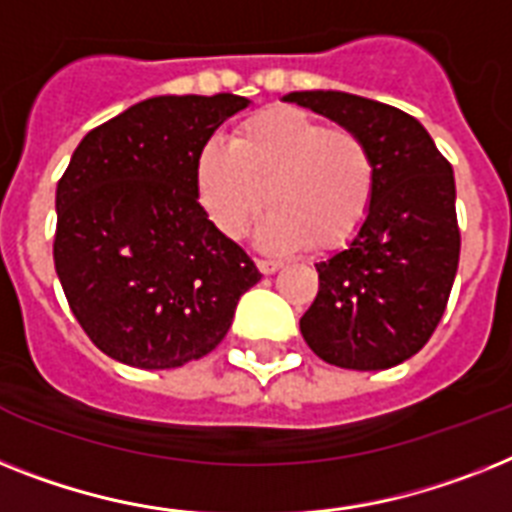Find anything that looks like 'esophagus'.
<instances>
[{"mask_svg":"<svg viewBox=\"0 0 512 512\" xmlns=\"http://www.w3.org/2000/svg\"><path fill=\"white\" fill-rule=\"evenodd\" d=\"M256 266H259V272L261 274H274V272H280V261H269V259H259L256 261Z\"/></svg>","mask_w":512,"mask_h":512,"instance_id":"1","label":"esophagus"}]
</instances>
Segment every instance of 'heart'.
<instances>
[{
    "label": "heart",
    "mask_w": 512,
    "mask_h": 512,
    "mask_svg": "<svg viewBox=\"0 0 512 512\" xmlns=\"http://www.w3.org/2000/svg\"><path fill=\"white\" fill-rule=\"evenodd\" d=\"M196 193L222 235L240 238L266 204L256 240L269 253L335 251L361 232L377 196L369 143L298 109L251 114L196 156Z\"/></svg>",
    "instance_id": "obj_1"
}]
</instances>
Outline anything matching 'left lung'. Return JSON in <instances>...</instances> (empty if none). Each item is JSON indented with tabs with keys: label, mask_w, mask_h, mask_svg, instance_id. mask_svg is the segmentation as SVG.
Wrapping results in <instances>:
<instances>
[{
	"label": "left lung",
	"mask_w": 512,
	"mask_h": 512,
	"mask_svg": "<svg viewBox=\"0 0 512 512\" xmlns=\"http://www.w3.org/2000/svg\"><path fill=\"white\" fill-rule=\"evenodd\" d=\"M369 143L377 196L361 232L316 264L319 295L301 316L308 348L340 369L382 371L424 348L445 314L460 256L453 167L416 117L342 91H293Z\"/></svg>",
	"instance_id": "obj_1"
}]
</instances>
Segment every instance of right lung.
Instances as JSON below:
<instances>
[{
    "mask_svg": "<svg viewBox=\"0 0 512 512\" xmlns=\"http://www.w3.org/2000/svg\"><path fill=\"white\" fill-rule=\"evenodd\" d=\"M251 99L154 96L78 143L57 183L54 269L101 353L177 369L217 348L261 280L196 193V156Z\"/></svg>",
    "mask_w": 512,
    "mask_h": 512,
    "instance_id": "add662e5",
    "label": "right lung"
}]
</instances>
